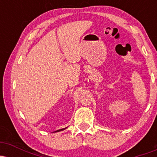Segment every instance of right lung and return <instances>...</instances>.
<instances>
[{"label": "right lung", "mask_w": 157, "mask_h": 157, "mask_svg": "<svg viewBox=\"0 0 157 157\" xmlns=\"http://www.w3.org/2000/svg\"><path fill=\"white\" fill-rule=\"evenodd\" d=\"M66 128H63V129H60V130H57V131H55V132H57V131H63V130H64V129H66Z\"/></svg>", "instance_id": "obj_1"}]
</instances>
